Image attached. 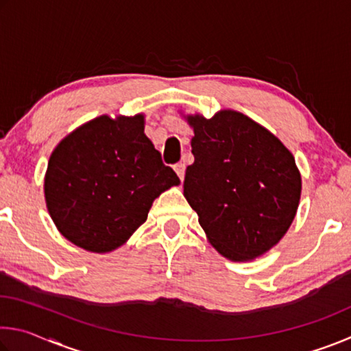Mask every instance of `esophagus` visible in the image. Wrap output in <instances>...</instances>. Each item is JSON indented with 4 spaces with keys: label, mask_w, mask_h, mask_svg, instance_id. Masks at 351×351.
<instances>
[{
    "label": "esophagus",
    "mask_w": 351,
    "mask_h": 351,
    "mask_svg": "<svg viewBox=\"0 0 351 351\" xmlns=\"http://www.w3.org/2000/svg\"><path fill=\"white\" fill-rule=\"evenodd\" d=\"M175 171H176V175L180 176V180L182 181L184 180V175H186V165H184L182 162H178V164H175Z\"/></svg>",
    "instance_id": "esophagus-1"
}]
</instances>
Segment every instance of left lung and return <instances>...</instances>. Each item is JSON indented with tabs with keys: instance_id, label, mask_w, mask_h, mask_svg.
Returning a JSON list of instances; mask_svg holds the SVG:
<instances>
[{
	"instance_id": "8db88e82",
	"label": "left lung",
	"mask_w": 351,
	"mask_h": 351,
	"mask_svg": "<svg viewBox=\"0 0 351 351\" xmlns=\"http://www.w3.org/2000/svg\"><path fill=\"white\" fill-rule=\"evenodd\" d=\"M195 162L184 197L210 245L226 258L254 260L287 234L302 180L294 156L265 127L239 111L187 116Z\"/></svg>"
}]
</instances>
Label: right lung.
<instances>
[{
    "label": "right lung",
    "mask_w": 351,
    "mask_h": 351,
    "mask_svg": "<svg viewBox=\"0 0 351 351\" xmlns=\"http://www.w3.org/2000/svg\"><path fill=\"white\" fill-rule=\"evenodd\" d=\"M180 184L144 133V116H100L69 133L52 152L45 198L64 239L91 252L122 246L153 201Z\"/></svg>",
    "instance_id": "right-lung-1"
}]
</instances>
